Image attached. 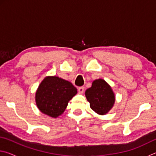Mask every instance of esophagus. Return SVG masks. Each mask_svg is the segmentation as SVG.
I'll return each mask as SVG.
<instances>
[{"mask_svg":"<svg viewBox=\"0 0 156 156\" xmlns=\"http://www.w3.org/2000/svg\"><path fill=\"white\" fill-rule=\"evenodd\" d=\"M84 90V87H80L78 88V92H79V94H83Z\"/></svg>","mask_w":156,"mask_h":156,"instance_id":"esophagus-1","label":"esophagus"}]
</instances>
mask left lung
Segmentation results:
<instances>
[{"mask_svg": "<svg viewBox=\"0 0 156 156\" xmlns=\"http://www.w3.org/2000/svg\"><path fill=\"white\" fill-rule=\"evenodd\" d=\"M85 96L90 103L91 109L100 115L109 112L115 102V95L112 87L102 79L92 83V86L85 91Z\"/></svg>", "mask_w": 156, "mask_h": 156, "instance_id": "8db88e82", "label": "left lung"}]
</instances>
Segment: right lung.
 <instances>
[{
  "label": "right lung",
  "instance_id": "obj_1",
  "mask_svg": "<svg viewBox=\"0 0 156 156\" xmlns=\"http://www.w3.org/2000/svg\"><path fill=\"white\" fill-rule=\"evenodd\" d=\"M76 94L77 89L70 82L57 76H47L36 91V105L42 113L56 118L65 112L69 101Z\"/></svg>",
  "mask_w": 156,
  "mask_h": 156
}]
</instances>
